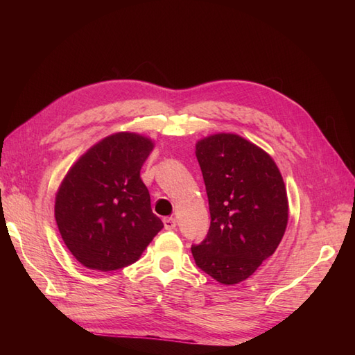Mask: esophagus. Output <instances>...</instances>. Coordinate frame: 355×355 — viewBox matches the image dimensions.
Segmentation results:
<instances>
[{"label":"esophagus","instance_id":"obj_1","mask_svg":"<svg viewBox=\"0 0 355 355\" xmlns=\"http://www.w3.org/2000/svg\"><path fill=\"white\" fill-rule=\"evenodd\" d=\"M164 228L166 230H175L176 228V219L175 218H164Z\"/></svg>","mask_w":355,"mask_h":355}]
</instances>
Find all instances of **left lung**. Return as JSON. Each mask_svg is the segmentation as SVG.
<instances>
[{
    "label": "left lung",
    "mask_w": 355,
    "mask_h": 355,
    "mask_svg": "<svg viewBox=\"0 0 355 355\" xmlns=\"http://www.w3.org/2000/svg\"><path fill=\"white\" fill-rule=\"evenodd\" d=\"M210 228L191 252L201 271L222 284L249 278L280 244L288 218L280 170L261 148L237 135L197 144Z\"/></svg>",
    "instance_id": "obj_1"
}]
</instances>
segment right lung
<instances>
[{"label":"right lung","instance_id":"right-lung-1","mask_svg":"<svg viewBox=\"0 0 355 355\" xmlns=\"http://www.w3.org/2000/svg\"><path fill=\"white\" fill-rule=\"evenodd\" d=\"M151 151L149 139L116 133L90 148L63 179L55 206L58 228L75 259L90 270L135 263L163 230L141 179Z\"/></svg>","mask_w":355,"mask_h":355}]
</instances>
